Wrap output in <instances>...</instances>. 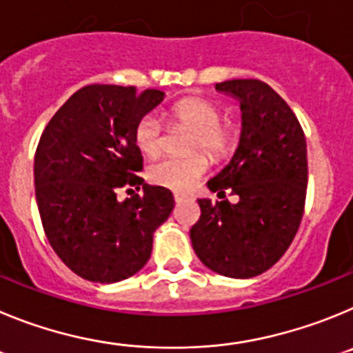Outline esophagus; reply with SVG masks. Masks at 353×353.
<instances>
[{
  "instance_id": "obj_1",
  "label": "esophagus",
  "mask_w": 353,
  "mask_h": 353,
  "mask_svg": "<svg viewBox=\"0 0 353 353\" xmlns=\"http://www.w3.org/2000/svg\"><path fill=\"white\" fill-rule=\"evenodd\" d=\"M174 200H176L177 204H179V202H183V200H186V196L181 195V193H174Z\"/></svg>"
}]
</instances>
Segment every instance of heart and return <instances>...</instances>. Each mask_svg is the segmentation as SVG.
<instances>
[{
    "instance_id": "b5f03b06",
    "label": "heart",
    "mask_w": 353,
    "mask_h": 353,
    "mask_svg": "<svg viewBox=\"0 0 353 353\" xmlns=\"http://www.w3.org/2000/svg\"><path fill=\"white\" fill-rule=\"evenodd\" d=\"M169 119L172 125L192 130L188 153L204 149L212 157H221L236 142V130L228 123H221L220 109L204 98H183L170 109ZM135 145L145 157H157L163 145V126L154 116L139 119L133 130ZM209 169L205 154L195 153L186 158H165L149 167L148 177L153 184L172 192H190L195 188L200 177Z\"/></svg>"
}]
</instances>
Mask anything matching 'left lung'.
Here are the masks:
<instances>
[{
  "label": "left lung",
  "mask_w": 353,
  "mask_h": 353,
  "mask_svg": "<svg viewBox=\"0 0 353 353\" xmlns=\"http://www.w3.org/2000/svg\"><path fill=\"white\" fill-rule=\"evenodd\" d=\"M216 91L239 100V145L230 163L208 181L223 199H199L200 218L190 230L193 250L211 271L228 278H253L278 262L294 241L307 186L306 137L287 101L256 79H234Z\"/></svg>",
  "instance_id": "8db88e82"
}]
</instances>
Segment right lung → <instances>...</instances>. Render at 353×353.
<instances>
[{"label": "right lung", "mask_w": 353, "mask_h": 353, "mask_svg": "<svg viewBox=\"0 0 353 353\" xmlns=\"http://www.w3.org/2000/svg\"><path fill=\"white\" fill-rule=\"evenodd\" d=\"M163 97L133 85H85L43 130L34 154L38 211L52 250L81 278L116 283L141 271L154 230L172 212L170 190L139 176L133 139L139 119ZM125 185L145 193L119 203L117 190Z\"/></svg>", "instance_id": "obj_1"}]
</instances>
